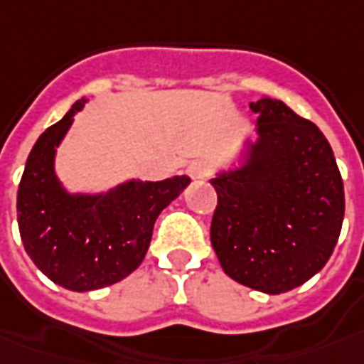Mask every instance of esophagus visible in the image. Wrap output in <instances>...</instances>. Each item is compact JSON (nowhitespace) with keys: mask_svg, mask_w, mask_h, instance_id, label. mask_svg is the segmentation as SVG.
<instances>
[{"mask_svg":"<svg viewBox=\"0 0 364 364\" xmlns=\"http://www.w3.org/2000/svg\"><path fill=\"white\" fill-rule=\"evenodd\" d=\"M186 174L192 178V180H202V178L208 176V170L202 162H192V164L188 166Z\"/></svg>","mask_w":364,"mask_h":364,"instance_id":"1","label":"esophagus"}]
</instances>
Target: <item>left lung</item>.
Instances as JSON below:
<instances>
[{"instance_id":"obj_1","label":"left lung","mask_w":364,"mask_h":364,"mask_svg":"<svg viewBox=\"0 0 364 364\" xmlns=\"http://www.w3.org/2000/svg\"><path fill=\"white\" fill-rule=\"evenodd\" d=\"M257 140L244 166L212 178L210 240L224 272L257 291L299 287L329 262L345 215L343 178L327 139L277 99L250 102Z\"/></svg>"}]
</instances>
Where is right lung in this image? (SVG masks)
Listing matches in <instances>:
<instances>
[{
	"label": "right lung",
	"mask_w": 364,
	"mask_h": 364,
	"mask_svg": "<svg viewBox=\"0 0 364 364\" xmlns=\"http://www.w3.org/2000/svg\"><path fill=\"white\" fill-rule=\"evenodd\" d=\"M85 102H75L37 139L17 190L25 252L51 282L71 291L101 289L134 272L146 255L158 214L190 184L188 176H174L130 180L99 196L65 192L53 168L55 149Z\"/></svg>",
	"instance_id": "obj_1"
}]
</instances>
